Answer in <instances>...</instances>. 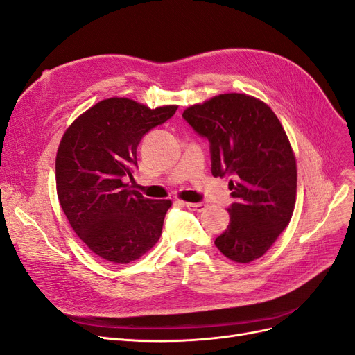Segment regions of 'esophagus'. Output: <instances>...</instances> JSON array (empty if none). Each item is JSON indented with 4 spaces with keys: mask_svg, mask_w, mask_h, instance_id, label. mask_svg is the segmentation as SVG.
<instances>
[{
    "mask_svg": "<svg viewBox=\"0 0 355 355\" xmlns=\"http://www.w3.org/2000/svg\"><path fill=\"white\" fill-rule=\"evenodd\" d=\"M186 207L190 211H198V212H202L207 208V205L200 204V202H186Z\"/></svg>",
    "mask_w": 355,
    "mask_h": 355,
    "instance_id": "34e87169",
    "label": "esophagus"
}]
</instances>
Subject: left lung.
Here are the masks:
<instances>
[{
  "label": "left lung",
  "mask_w": 355,
  "mask_h": 355,
  "mask_svg": "<svg viewBox=\"0 0 355 355\" xmlns=\"http://www.w3.org/2000/svg\"><path fill=\"white\" fill-rule=\"evenodd\" d=\"M183 119L209 141L212 175L232 177L230 223L216 247L238 263L261 257L287 227L296 202V159L281 121L244 94L191 105Z\"/></svg>",
  "instance_id": "8db88e82"
}]
</instances>
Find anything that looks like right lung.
I'll use <instances>...</instances> for the list:
<instances>
[{
	"label": "right lung",
	"instance_id": "right-lung-1",
	"mask_svg": "<svg viewBox=\"0 0 355 355\" xmlns=\"http://www.w3.org/2000/svg\"><path fill=\"white\" fill-rule=\"evenodd\" d=\"M128 98L104 99L74 120L56 155V190L71 227L96 256L125 265L160 238L171 200L130 190L139 141L175 114Z\"/></svg>",
	"mask_w": 355,
	"mask_h": 355
}]
</instances>
